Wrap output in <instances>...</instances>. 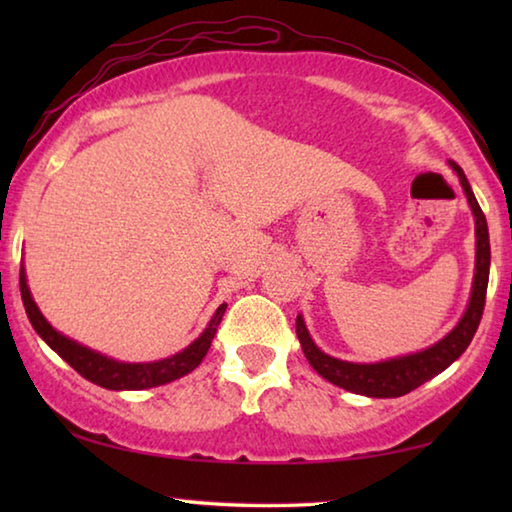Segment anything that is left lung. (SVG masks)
I'll use <instances>...</instances> for the list:
<instances>
[{
    "label": "left lung",
    "instance_id": "1",
    "mask_svg": "<svg viewBox=\"0 0 512 512\" xmlns=\"http://www.w3.org/2000/svg\"><path fill=\"white\" fill-rule=\"evenodd\" d=\"M449 167L456 171L461 187L467 196V203L472 207L474 214V232H476V266H474V282L470 302L463 318L458 325L449 332L445 339L433 343L431 348L420 350L415 354H406V357L379 361V363H352L341 361L325 354L316 348L307 332V325L302 316L296 318V334L305 352L307 361L311 363L320 377L332 381L334 386L345 388V391L366 395V397H402L406 393L415 391L424 381L440 375L445 368L461 357L472 343L476 327L481 323L483 307H485V291H488V275H490V237H488V223H485V214L481 212L476 196L472 192L470 183H467L463 169L456 162L449 160Z\"/></svg>",
    "mask_w": 512,
    "mask_h": 512
}]
</instances>
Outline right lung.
<instances>
[{
	"instance_id": "obj_1",
	"label": "right lung",
	"mask_w": 512,
	"mask_h": 512,
	"mask_svg": "<svg viewBox=\"0 0 512 512\" xmlns=\"http://www.w3.org/2000/svg\"><path fill=\"white\" fill-rule=\"evenodd\" d=\"M20 293H22L24 309H27V316L31 320L33 329L40 334V339L45 341L51 350L58 352V357L65 359L81 377H85L101 388H108V391H142V388L162 386V384H169L173 379L185 377L187 372H192L198 363L203 361L207 350H210L216 327H219L221 318L225 314V307H228V305H221L216 309V314L212 316L210 325L205 327V332L198 336L192 345H187L183 352L173 354V357L162 359V361L124 363V361L103 357V354L85 348V345L67 339V336L56 332V329L47 323V318L40 314L38 305L31 298L24 266L20 268Z\"/></svg>"
}]
</instances>
